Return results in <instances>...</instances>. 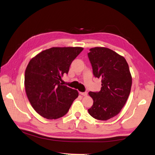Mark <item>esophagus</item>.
Instances as JSON below:
<instances>
[{"instance_id": "1", "label": "esophagus", "mask_w": 155, "mask_h": 155, "mask_svg": "<svg viewBox=\"0 0 155 155\" xmlns=\"http://www.w3.org/2000/svg\"><path fill=\"white\" fill-rule=\"evenodd\" d=\"M80 94H81V95H83V97H87L88 93H87V92H84V93H80Z\"/></svg>"}]
</instances>
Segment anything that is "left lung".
I'll list each match as a JSON object with an SVG mask.
<instances>
[{
  "mask_svg": "<svg viewBox=\"0 0 155 155\" xmlns=\"http://www.w3.org/2000/svg\"><path fill=\"white\" fill-rule=\"evenodd\" d=\"M88 53L95 77L101 78L98 92H89L93 104L88 113L97 120H107L120 113L130 93L132 77L125 58L104 47L90 49Z\"/></svg>",
  "mask_w": 155,
  "mask_h": 155,
  "instance_id": "8db88e82",
  "label": "left lung"
}]
</instances>
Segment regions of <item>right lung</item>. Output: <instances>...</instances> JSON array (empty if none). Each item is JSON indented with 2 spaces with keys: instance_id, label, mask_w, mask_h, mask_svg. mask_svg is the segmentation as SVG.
I'll use <instances>...</instances> for the list:
<instances>
[{
  "instance_id": "right-lung-1",
  "label": "right lung",
  "mask_w": 155,
  "mask_h": 155,
  "mask_svg": "<svg viewBox=\"0 0 155 155\" xmlns=\"http://www.w3.org/2000/svg\"><path fill=\"white\" fill-rule=\"evenodd\" d=\"M83 50L82 47H52L29 62L25 74V91L32 107L41 116L47 119L63 117L78 97L77 90L60 81Z\"/></svg>"
}]
</instances>
